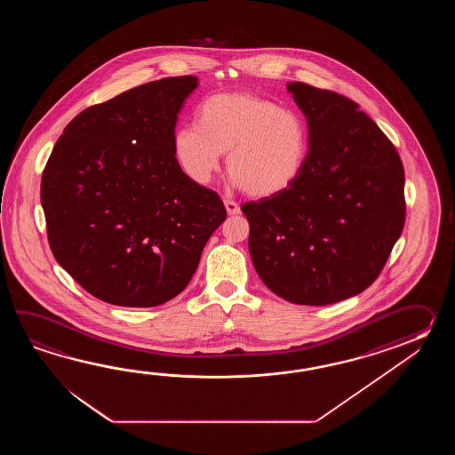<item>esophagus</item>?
I'll return each mask as SVG.
<instances>
[{"instance_id": "1", "label": "esophagus", "mask_w": 455, "mask_h": 455, "mask_svg": "<svg viewBox=\"0 0 455 455\" xmlns=\"http://www.w3.org/2000/svg\"><path fill=\"white\" fill-rule=\"evenodd\" d=\"M224 206H226L228 214H231V216L241 213V206L235 204V202H232V200H224Z\"/></svg>"}]
</instances>
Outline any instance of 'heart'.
Segmentation results:
<instances>
[{
	"instance_id": "obj_1",
	"label": "heart",
	"mask_w": 455,
	"mask_h": 455,
	"mask_svg": "<svg viewBox=\"0 0 455 455\" xmlns=\"http://www.w3.org/2000/svg\"><path fill=\"white\" fill-rule=\"evenodd\" d=\"M179 167L192 182L206 185L221 156L232 184L268 198L296 182L307 157V132L300 116L251 92L208 97L196 110V126H179L172 138Z\"/></svg>"
}]
</instances>
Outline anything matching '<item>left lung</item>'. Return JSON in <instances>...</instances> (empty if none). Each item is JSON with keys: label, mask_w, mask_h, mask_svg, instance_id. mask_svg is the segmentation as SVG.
I'll return each mask as SVG.
<instances>
[{"label": "left lung", "mask_w": 455, "mask_h": 455, "mask_svg": "<svg viewBox=\"0 0 455 455\" xmlns=\"http://www.w3.org/2000/svg\"><path fill=\"white\" fill-rule=\"evenodd\" d=\"M309 126V153L284 192L241 206L249 251L268 290L327 306L371 286L405 224V174L395 148L356 102L288 83Z\"/></svg>", "instance_id": "8db88e82"}]
</instances>
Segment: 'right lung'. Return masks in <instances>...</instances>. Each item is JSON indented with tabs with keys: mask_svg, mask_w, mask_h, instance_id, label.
I'll return each mask as SVG.
<instances>
[{
	"mask_svg": "<svg viewBox=\"0 0 455 455\" xmlns=\"http://www.w3.org/2000/svg\"><path fill=\"white\" fill-rule=\"evenodd\" d=\"M196 76L164 77L89 107L42 174L55 259L97 299L155 307L187 288L226 220L213 190L177 164L172 138Z\"/></svg>",
	"mask_w": 455,
	"mask_h": 455,
	"instance_id": "right-lung-1",
	"label": "right lung"
}]
</instances>
